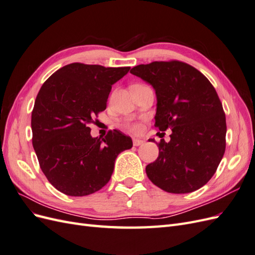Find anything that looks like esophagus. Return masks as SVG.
I'll use <instances>...</instances> for the list:
<instances>
[{"label":"esophagus","mask_w":255,"mask_h":255,"mask_svg":"<svg viewBox=\"0 0 255 255\" xmlns=\"http://www.w3.org/2000/svg\"><path fill=\"white\" fill-rule=\"evenodd\" d=\"M143 140H141V139H138V138H133V144L135 145V146H138V145H141V144H143Z\"/></svg>","instance_id":"34e87169"}]
</instances>
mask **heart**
<instances>
[{
    "label": "heart",
    "mask_w": 255,
    "mask_h": 255,
    "mask_svg": "<svg viewBox=\"0 0 255 255\" xmlns=\"http://www.w3.org/2000/svg\"><path fill=\"white\" fill-rule=\"evenodd\" d=\"M127 126L128 128L134 130V132H139V130L141 129V126L138 125V123H128Z\"/></svg>",
    "instance_id": "1"
}]
</instances>
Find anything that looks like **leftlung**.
<instances>
[{
    "instance_id": "1",
    "label": "left lung",
    "mask_w": 255,
    "mask_h": 255,
    "mask_svg": "<svg viewBox=\"0 0 255 255\" xmlns=\"http://www.w3.org/2000/svg\"><path fill=\"white\" fill-rule=\"evenodd\" d=\"M130 73L155 90L154 126L161 132L173 128L170 141L158 143V157L145 167L146 175L171 194L201 188L226 151V115L213 85L196 68L177 60L138 65Z\"/></svg>"
}]
</instances>
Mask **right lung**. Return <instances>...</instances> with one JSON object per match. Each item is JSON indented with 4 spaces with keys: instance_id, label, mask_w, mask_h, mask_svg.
Here are the masks:
<instances>
[{
    "instance_id": "right-lung-1",
    "label": "right lung",
    "mask_w": 255,
    "mask_h": 255,
    "mask_svg": "<svg viewBox=\"0 0 255 255\" xmlns=\"http://www.w3.org/2000/svg\"><path fill=\"white\" fill-rule=\"evenodd\" d=\"M129 67L74 63L43 83L32 113L33 146L42 172L63 194L83 197L111 180L115 160L132 148L130 137L117 129L92 137L88 125L106 109L112 86Z\"/></svg>"
}]
</instances>
